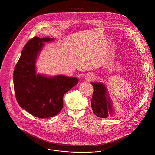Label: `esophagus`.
I'll return each mask as SVG.
<instances>
[{"label":"esophagus","instance_id":"obj_1","mask_svg":"<svg viewBox=\"0 0 155 155\" xmlns=\"http://www.w3.org/2000/svg\"><path fill=\"white\" fill-rule=\"evenodd\" d=\"M94 78H95V75L92 73H89L86 76V79L88 81L94 80Z\"/></svg>","mask_w":155,"mask_h":155}]
</instances>
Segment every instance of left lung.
Returning a JSON list of instances; mask_svg holds the SVG:
<instances>
[{"label":"left lung","instance_id":"obj_1","mask_svg":"<svg viewBox=\"0 0 155 155\" xmlns=\"http://www.w3.org/2000/svg\"><path fill=\"white\" fill-rule=\"evenodd\" d=\"M94 92L91 101V108L94 114L99 117L106 118L108 114H113V104L106 86L100 82H91Z\"/></svg>","mask_w":155,"mask_h":155}]
</instances>
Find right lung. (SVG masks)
Wrapping results in <instances>:
<instances>
[{"instance_id": "obj_1", "label": "right lung", "mask_w": 155, "mask_h": 155, "mask_svg": "<svg viewBox=\"0 0 155 155\" xmlns=\"http://www.w3.org/2000/svg\"><path fill=\"white\" fill-rule=\"evenodd\" d=\"M53 38L34 37L24 47L14 71V86L19 106L33 116L48 118L56 115L63 107V97L78 82L75 77H52L36 74V61L44 42Z\"/></svg>"}]
</instances>
